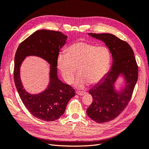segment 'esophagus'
Returning a JSON list of instances; mask_svg holds the SVG:
<instances>
[{"label": "esophagus", "instance_id": "1", "mask_svg": "<svg viewBox=\"0 0 149 149\" xmlns=\"http://www.w3.org/2000/svg\"><path fill=\"white\" fill-rule=\"evenodd\" d=\"M76 94H78L79 96H84V95H85L86 94V93L85 92H80V91H78V92H76Z\"/></svg>", "mask_w": 149, "mask_h": 149}]
</instances>
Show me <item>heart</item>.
<instances>
[{"label": "heart", "mask_w": 149, "mask_h": 149, "mask_svg": "<svg viewBox=\"0 0 149 149\" xmlns=\"http://www.w3.org/2000/svg\"><path fill=\"white\" fill-rule=\"evenodd\" d=\"M111 59V53L106 47L78 42L68 48L66 54L58 56L57 66L65 81L70 84L73 83L78 68L79 76L74 86L83 89L89 83L97 84L105 78Z\"/></svg>", "instance_id": "1"}]
</instances>
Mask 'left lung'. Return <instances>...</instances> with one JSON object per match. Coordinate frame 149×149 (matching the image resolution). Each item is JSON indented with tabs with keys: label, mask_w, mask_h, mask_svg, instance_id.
I'll return each instance as SVG.
<instances>
[{
	"label": "left lung",
	"mask_w": 149,
	"mask_h": 149,
	"mask_svg": "<svg viewBox=\"0 0 149 149\" xmlns=\"http://www.w3.org/2000/svg\"><path fill=\"white\" fill-rule=\"evenodd\" d=\"M88 35L104 43L112 57L111 68L105 78L89 91L93 101L86 110L93 120L104 123L117 118L127 106L137 81L138 66L127 42L111 33ZM120 79L119 88L116 83Z\"/></svg>",
	"instance_id": "left-lung-1"
}]
</instances>
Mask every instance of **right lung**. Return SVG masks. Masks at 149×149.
I'll return each instance as SVG.
<instances>
[{
  "label": "right lung",
  "mask_w": 149,
  "mask_h": 149,
  "mask_svg": "<svg viewBox=\"0 0 149 149\" xmlns=\"http://www.w3.org/2000/svg\"><path fill=\"white\" fill-rule=\"evenodd\" d=\"M68 37L60 31L37 30L22 42L15 55L13 78L17 90L26 109L35 118L54 121L64 114L67 104L75 96L74 90L58 78L57 58ZM42 58L50 65L49 82L43 92L31 94L26 91L20 78V67L27 56Z\"/></svg>",
  "instance_id": "add662e5"
}]
</instances>
